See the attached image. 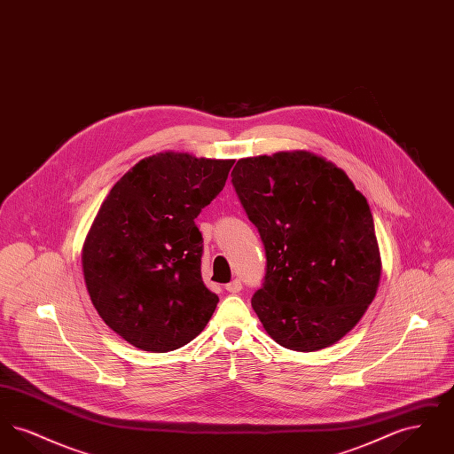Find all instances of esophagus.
Returning a JSON list of instances; mask_svg holds the SVG:
<instances>
[{
	"mask_svg": "<svg viewBox=\"0 0 454 454\" xmlns=\"http://www.w3.org/2000/svg\"><path fill=\"white\" fill-rule=\"evenodd\" d=\"M241 282L238 281V279H235V281L228 282L226 286H224V289L228 291V293H231V294H237V293H239L241 291Z\"/></svg>",
	"mask_w": 454,
	"mask_h": 454,
	"instance_id": "34e87169",
	"label": "esophagus"
}]
</instances>
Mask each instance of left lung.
Listing matches in <instances>:
<instances>
[{
    "label": "left lung",
    "instance_id": "left-lung-1",
    "mask_svg": "<svg viewBox=\"0 0 454 454\" xmlns=\"http://www.w3.org/2000/svg\"><path fill=\"white\" fill-rule=\"evenodd\" d=\"M231 182L265 247L267 270L252 298L279 346H333L366 313L381 257L366 197L335 163L315 153L238 160Z\"/></svg>",
    "mask_w": 454,
    "mask_h": 454
}]
</instances>
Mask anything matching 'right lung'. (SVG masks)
I'll list each match as a JSON object with an SVG mask.
<instances>
[{
	"instance_id": "obj_1",
	"label": "right lung",
	"mask_w": 454,
	"mask_h": 454,
	"mask_svg": "<svg viewBox=\"0 0 454 454\" xmlns=\"http://www.w3.org/2000/svg\"><path fill=\"white\" fill-rule=\"evenodd\" d=\"M233 160L156 153L108 192L82 250L90 300L130 346L168 352L194 340L217 298L200 278L195 217L211 204Z\"/></svg>"
}]
</instances>
